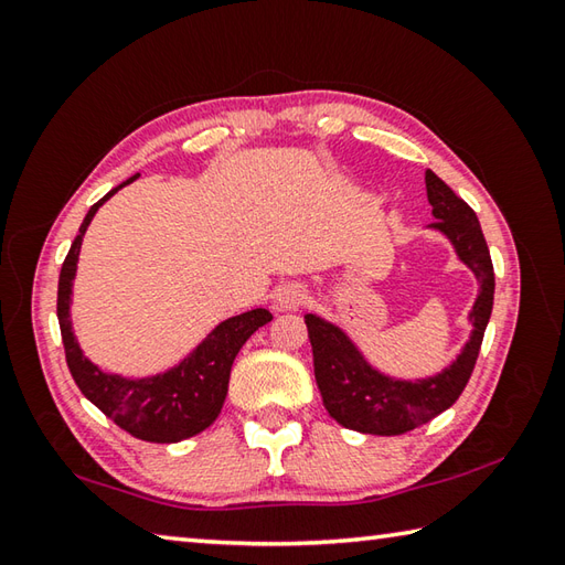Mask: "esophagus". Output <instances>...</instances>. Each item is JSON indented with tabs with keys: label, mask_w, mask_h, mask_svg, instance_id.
I'll use <instances>...</instances> for the list:
<instances>
[{
	"label": "esophagus",
	"mask_w": 565,
	"mask_h": 565,
	"mask_svg": "<svg viewBox=\"0 0 565 565\" xmlns=\"http://www.w3.org/2000/svg\"><path fill=\"white\" fill-rule=\"evenodd\" d=\"M306 303V289L301 284H286L274 296L276 310H298Z\"/></svg>",
	"instance_id": "obj_1"
}]
</instances>
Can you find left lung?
Segmentation results:
<instances>
[{
	"mask_svg": "<svg viewBox=\"0 0 565 565\" xmlns=\"http://www.w3.org/2000/svg\"><path fill=\"white\" fill-rule=\"evenodd\" d=\"M425 186L431 215L437 218L431 227L451 239L459 257L481 281V294H478L471 313L473 334L459 359L435 379L417 383L393 381L371 369L340 328L316 316H306L322 405L334 423L347 429L364 431V435H405L459 401L473 374L490 310H493V259H490V249L473 209L461 196H456L431 170L425 172Z\"/></svg>",
	"mask_w": 565,
	"mask_h": 565,
	"instance_id": "1",
	"label": "left lung"
}]
</instances>
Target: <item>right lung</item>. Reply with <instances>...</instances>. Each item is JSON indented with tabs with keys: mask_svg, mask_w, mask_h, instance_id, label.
I'll use <instances>...</instances> for the list:
<instances>
[{
	"mask_svg": "<svg viewBox=\"0 0 565 565\" xmlns=\"http://www.w3.org/2000/svg\"><path fill=\"white\" fill-rule=\"evenodd\" d=\"M136 177H130L124 184L111 189L109 194L94 203L89 213L84 215L79 235L67 252L63 269H60L57 322L65 344L67 369L72 379H75L77 388L84 393V398L92 401L106 417H111L118 427L126 429L136 439L174 444L199 435V431L213 425V419L221 415V407L227 395V381H231V369L239 347L249 340L252 332L267 326L271 313L264 308H257L221 322L182 364L152 379L130 381L104 374L99 366H94L82 354L70 322V294L72 279H75L77 271L82 235L87 233V225L92 223L94 213L99 211L102 203L114 196L121 186L134 182Z\"/></svg>",
	"mask_w": 565,
	"mask_h": 565,
	"instance_id": "right-lung-1",
	"label": "right lung"
}]
</instances>
